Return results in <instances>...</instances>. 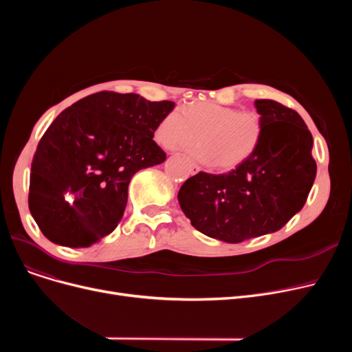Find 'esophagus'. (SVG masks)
I'll return each instance as SVG.
<instances>
[{"label":"esophagus","instance_id":"esophagus-1","mask_svg":"<svg viewBox=\"0 0 352 352\" xmlns=\"http://www.w3.org/2000/svg\"><path fill=\"white\" fill-rule=\"evenodd\" d=\"M190 171L191 174H197L199 171V166L195 162H190Z\"/></svg>","mask_w":352,"mask_h":352}]
</instances>
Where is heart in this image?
<instances>
[{
  "instance_id": "heart-1",
  "label": "heart",
  "mask_w": 352,
  "mask_h": 352,
  "mask_svg": "<svg viewBox=\"0 0 352 352\" xmlns=\"http://www.w3.org/2000/svg\"><path fill=\"white\" fill-rule=\"evenodd\" d=\"M191 145L190 153L202 164L232 170L245 162L260 146L264 121L256 111H239L215 102H197L166 113L155 128L164 146Z\"/></svg>"
}]
</instances>
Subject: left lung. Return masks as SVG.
I'll return each mask as SVG.
<instances>
[{
	"mask_svg": "<svg viewBox=\"0 0 352 352\" xmlns=\"http://www.w3.org/2000/svg\"><path fill=\"white\" fill-rule=\"evenodd\" d=\"M254 105L264 121L256 151L227 174L199 171L178 192L192 227L230 244L281 230L302 210L317 175L312 135L300 114L272 100Z\"/></svg>",
	"mask_w": 352,
	"mask_h": 352,
	"instance_id": "1",
	"label": "left lung"
}]
</instances>
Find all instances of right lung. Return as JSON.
<instances>
[{
  "mask_svg": "<svg viewBox=\"0 0 352 352\" xmlns=\"http://www.w3.org/2000/svg\"><path fill=\"white\" fill-rule=\"evenodd\" d=\"M174 107L101 91L54 120L36 146L28 194L30 212L51 243L89 247L117 228L133 175L166 158L153 138Z\"/></svg>",
  "mask_w": 352,
  "mask_h": 352,
  "instance_id": "add662e5",
  "label": "right lung"
}]
</instances>
